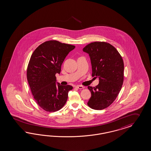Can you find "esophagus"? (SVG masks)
<instances>
[{
    "instance_id": "34e87169",
    "label": "esophagus",
    "mask_w": 151,
    "mask_h": 151,
    "mask_svg": "<svg viewBox=\"0 0 151 151\" xmlns=\"http://www.w3.org/2000/svg\"><path fill=\"white\" fill-rule=\"evenodd\" d=\"M76 88H78V89H83V88H84V87L82 85H77Z\"/></svg>"
}]
</instances>
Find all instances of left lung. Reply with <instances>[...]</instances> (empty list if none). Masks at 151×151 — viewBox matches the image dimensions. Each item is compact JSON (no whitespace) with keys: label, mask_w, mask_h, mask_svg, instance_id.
Segmentation results:
<instances>
[{"label":"left lung","mask_w":151,"mask_h":151,"mask_svg":"<svg viewBox=\"0 0 151 151\" xmlns=\"http://www.w3.org/2000/svg\"><path fill=\"white\" fill-rule=\"evenodd\" d=\"M88 53L92 66V76L98 78L95 87L88 86L91 96L90 108L102 110L113 103L119 93L124 80V63L116 49L109 43L94 42L83 48Z\"/></svg>","instance_id":"1"}]
</instances>
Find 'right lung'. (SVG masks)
<instances>
[{
	"instance_id": "add662e5",
	"label": "right lung",
	"mask_w": 151,
	"mask_h": 151,
	"mask_svg": "<svg viewBox=\"0 0 151 151\" xmlns=\"http://www.w3.org/2000/svg\"><path fill=\"white\" fill-rule=\"evenodd\" d=\"M75 46L53 40L43 42L33 52L27 70V78L37 104L48 112L61 109L66 104L71 85L56 83L55 75Z\"/></svg>"
}]
</instances>
